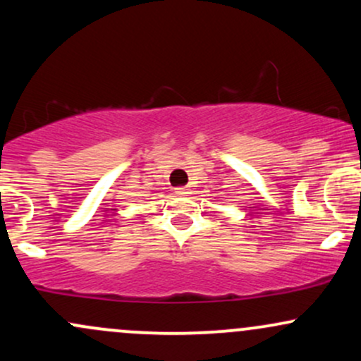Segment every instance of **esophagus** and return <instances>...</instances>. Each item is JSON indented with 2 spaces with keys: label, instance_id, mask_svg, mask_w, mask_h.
Returning a JSON list of instances; mask_svg holds the SVG:
<instances>
[{
  "label": "esophagus",
  "instance_id": "esophagus-1",
  "mask_svg": "<svg viewBox=\"0 0 361 361\" xmlns=\"http://www.w3.org/2000/svg\"><path fill=\"white\" fill-rule=\"evenodd\" d=\"M175 193L180 195V197H186V195L192 192H190L188 186H178V188H175Z\"/></svg>",
  "mask_w": 361,
  "mask_h": 361
}]
</instances>
